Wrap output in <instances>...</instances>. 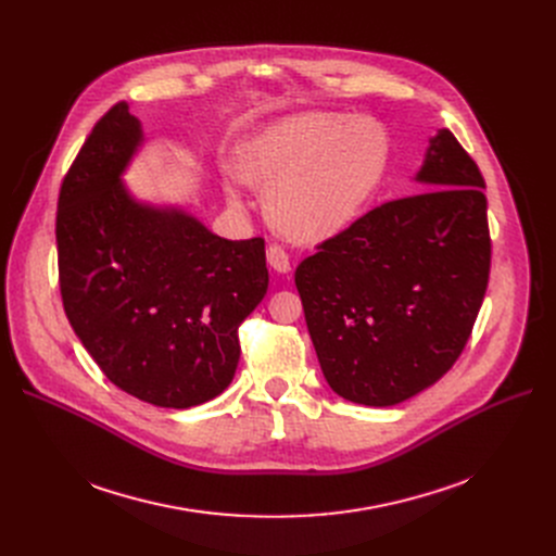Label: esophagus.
Returning a JSON list of instances; mask_svg holds the SVG:
<instances>
[{
    "label": "esophagus",
    "instance_id": "34e87169",
    "mask_svg": "<svg viewBox=\"0 0 556 556\" xmlns=\"http://www.w3.org/2000/svg\"><path fill=\"white\" fill-rule=\"evenodd\" d=\"M266 256H268V266H270L275 273H279V275H288V273H290L288 254H286L279 245H270L268 252H266Z\"/></svg>",
    "mask_w": 556,
    "mask_h": 556
}]
</instances>
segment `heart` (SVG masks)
<instances>
[{"label": "heart", "mask_w": 556, "mask_h": 556, "mask_svg": "<svg viewBox=\"0 0 556 556\" xmlns=\"http://www.w3.org/2000/svg\"><path fill=\"white\" fill-rule=\"evenodd\" d=\"M388 137L374 122L302 112L256 130L233 151L239 178L266 195L270 220L298 241H325L352 223L381 182Z\"/></svg>", "instance_id": "b5f03b06"}]
</instances>
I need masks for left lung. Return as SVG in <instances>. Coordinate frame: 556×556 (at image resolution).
Here are the masks:
<instances>
[{
    "label": "left lung",
    "mask_w": 556,
    "mask_h": 556,
    "mask_svg": "<svg viewBox=\"0 0 556 556\" xmlns=\"http://www.w3.org/2000/svg\"><path fill=\"white\" fill-rule=\"evenodd\" d=\"M421 187L371 210L295 270L331 390L388 407L453 367L482 306L491 239L484 180L451 130L430 137Z\"/></svg>",
    "instance_id": "left-lung-1"
}]
</instances>
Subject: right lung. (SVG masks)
I'll return each mask as SVG.
<instances>
[{
  "label": "right lung",
  "instance_id": "right-lung-1",
  "mask_svg": "<svg viewBox=\"0 0 556 556\" xmlns=\"http://www.w3.org/2000/svg\"><path fill=\"white\" fill-rule=\"evenodd\" d=\"M143 141L124 101L83 143L58 198V275L70 325L110 381L185 410L231 383L239 327L268 290L266 243L137 198L124 175Z\"/></svg>",
  "mask_w": 556,
  "mask_h": 556
}]
</instances>
